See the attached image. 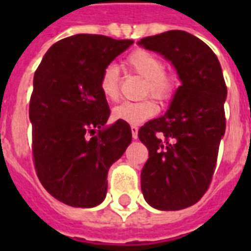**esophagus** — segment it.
Segmentation results:
<instances>
[{"label": "esophagus", "instance_id": "34e87169", "mask_svg": "<svg viewBox=\"0 0 251 251\" xmlns=\"http://www.w3.org/2000/svg\"><path fill=\"white\" fill-rule=\"evenodd\" d=\"M131 137L137 140L138 138V127L137 126H131Z\"/></svg>", "mask_w": 251, "mask_h": 251}]
</instances>
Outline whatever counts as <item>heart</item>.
<instances>
[{
    "label": "heart",
    "instance_id": "1",
    "mask_svg": "<svg viewBox=\"0 0 251 251\" xmlns=\"http://www.w3.org/2000/svg\"><path fill=\"white\" fill-rule=\"evenodd\" d=\"M125 66L145 79L144 95H152L158 100H168L176 90V79L164 71V62L148 50H136L127 55ZM99 90L103 98L115 102L120 98V74L114 64L106 66L99 76ZM157 113V104L151 98L140 102H124L113 109V120L129 125H140Z\"/></svg>",
    "mask_w": 251,
    "mask_h": 251
}]
</instances>
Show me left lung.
<instances>
[{"label":"left lung","mask_w":251,"mask_h":251,"mask_svg":"<svg viewBox=\"0 0 251 251\" xmlns=\"http://www.w3.org/2000/svg\"><path fill=\"white\" fill-rule=\"evenodd\" d=\"M138 44L171 60L181 80L168 111L138 130L149 151L142 194L157 210H183L201 199L215 172L226 129L221 63L210 47L184 30L144 37Z\"/></svg>","instance_id":"obj_1"}]
</instances>
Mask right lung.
Returning a JSON list of instances; mask_svg holds the SVG:
<instances>
[{
  "label": "right lung",
  "mask_w": 251,
  "mask_h": 251,
  "mask_svg": "<svg viewBox=\"0 0 251 251\" xmlns=\"http://www.w3.org/2000/svg\"><path fill=\"white\" fill-rule=\"evenodd\" d=\"M133 40L75 35L47 51L33 77L32 154L43 187L71 207H95L107 192V172L131 142L129 124L110 115L99 76ZM99 133H96V129Z\"/></svg>",
  "instance_id": "1"
}]
</instances>
